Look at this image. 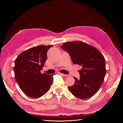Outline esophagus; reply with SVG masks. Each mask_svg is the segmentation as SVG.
Instances as JSON below:
<instances>
[{"label": "esophagus", "instance_id": "1", "mask_svg": "<svg viewBox=\"0 0 123 123\" xmlns=\"http://www.w3.org/2000/svg\"><path fill=\"white\" fill-rule=\"evenodd\" d=\"M59 74H60V75L63 76H65V77H67L69 75H67V74H63V73H59Z\"/></svg>", "mask_w": 123, "mask_h": 123}]
</instances>
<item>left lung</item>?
<instances>
[{"label":"left lung","instance_id":"1","mask_svg":"<svg viewBox=\"0 0 123 123\" xmlns=\"http://www.w3.org/2000/svg\"><path fill=\"white\" fill-rule=\"evenodd\" d=\"M61 48L68 52L74 64L82 67L79 79L68 87L71 93L80 99H87L98 91L103 82L106 70L105 59L95 48L81 42L65 43Z\"/></svg>","mask_w":123,"mask_h":123}]
</instances>
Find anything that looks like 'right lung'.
I'll return each instance as SVG.
<instances>
[{
    "mask_svg": "<svg viewBox=\"0 0 123 123\" xmlns=\"http://www.w3.org/2000/svg\"><path fill=\"white\" fill-rule=\"evenodd\" d=\"M53 46H38L25 50L15 59V78L21 90L33 98L40 97L49 91L53 75L42 73L48 50Z\"/></svg>",
    "mask_w": 123,
    "mask_h": 123,
    "instance_id": "add662e5",
    "label": "right lung"
}]
</instances>
